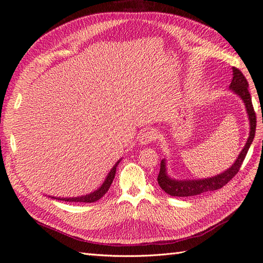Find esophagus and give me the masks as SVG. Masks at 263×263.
I'll return each instance as SVG.
<instances>
[{
    "label": "esophagus",
    "instance_id": "esophagus-1",
    "mask_svg": "<svg viewBox=\"0 0 263 263\" xmlns=\"http://www.w3.org/2000/svg\"><path fill=\"white\" fill-rule=\"evenodd\" d=\"M139 142L141 145H147L150 144L151 141H154L156 139V132L153 129H149L147 132H144L140 134V136L138 137Z\"/></svg>",
    "mask_w": 263,
    "mask_h": 263
}]
</instances>
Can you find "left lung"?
<instances>
[{
    "label": "left lung",
    "instance_id": "obj_1",
    "mask_svg": "<svg viewBox=\"0 0 263 263\" xmlns=\"http://www.w3.org/2000/svg\"><path fill=\"white\" fill-rule=\"evenodd\" d=\"M229 89L232 90L235 94L239 97L243 104L246 106L247 114L249 118V125H250V132L249 137L247 139L246 145L243 146L240 154L238 155L236 161L230 165V168L221 172L217 176H214L208 179H197V180H177L171 178L168 172H166V160L165 158L162 159L160 163V172L158 176V183L160 187L164 191L166 194L171 196H178V197H186V196H194L198 195L204 192H209V191H216L232 180L237 172L239 171L240 166L245 160L246 155L248 153L250 145L252 144L254 134H256V126H257V117L254 109L252 106L251 97L248 91V82H247L245 76L241 73L239 69L233 67V80L229 85Z\"/></svg>",
    "mask_w": 263,
    "mask_h": 263
}]
</instances>
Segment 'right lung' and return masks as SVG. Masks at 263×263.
I'll use <instances>...</instances> for the list:
<instances>
[{"instance_id":"obj_1","label":"right lung","mask_w":263,"mask_h":263,"mask_svg":"<svg viewBox=\"0 0 263 263\" xmlns=\"http://www.w3.org/2000/svg\"><path fill=\"white\" fill-rule=\"evenodd\" d=\"M122 159H119V160L114 164V166L110 171L108 172V174L106 176L104 182H103V184L98 189L95 190L94 192H91L90 194H86V195H81V196H77V197H55V196H49L51 198H55V200L58 201H65V202H82V203H93V202H97L99 201L100 198L105 195V193L108 191L110 184H112V182L115 178V173H116V168L118 163L121 162Z\"/></svg>"}]
</instances>
